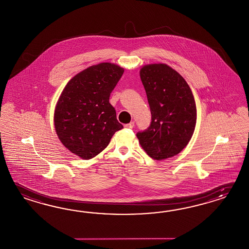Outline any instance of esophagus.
I'll use <instances>...</instances> for the list:
<instances>
[{"mask_svg": "<svg viewBox=\"0 0 249 249\" xmlns=\"http://www.w3.org/2000/svg\"><path fill=\"white\" fill-rule=\"evenodd\" d=\"M134 122H131V123H129L127 124H125L124 125V127L129 128V129H132V128H134Z\"/></svg>", "mask_w": 249, "mask_h": 249, "instance_id": "obj_1", "label": "esophagus"}]
</instances>
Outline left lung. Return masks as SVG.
<instances>
[{"mask_svg": "<svg viewBox=\"0 0 249 249\" xmlns=\"http://www.w3.org/2000/svg\"><path fill=\"white\" fill-rule=\"evenodd\" d=\"M140 77L152 114L150 126L136 134L141 146L154 160L177 155L192 139L197 121L191 88L166 64L143 66Z\"/></svg>", "mask_w": 249, "mask_h": 249, "instance_id": "1", "label": "left lung"}]
</instances>
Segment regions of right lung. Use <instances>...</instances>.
I'll use <instances>...</instances> for the list:
<instances>
[{"instance_id":"obj_1","label":"right lung","mask_w":249,"mask_h":249,"mask_svg":"<svg viewBox=\"0 0 249 249\" xmlns=\"http://www.w3.org/2000/svg\"><path fill=\"white\" fill-rule=\"evenodd\" d=\"M124 69L112 63L91 66L67 84L57 103L54 124L58 139L84 160L94 158L124 127L109 103Z\"/></svg>"}]
</instances>
